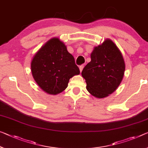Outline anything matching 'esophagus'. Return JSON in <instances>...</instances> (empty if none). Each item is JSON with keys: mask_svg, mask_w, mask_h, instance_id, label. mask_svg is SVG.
I'll list each match as a JSON object with an SVG mask.
<instances>
[{"mask_svg": "<svg viewBox=\"0 0 148 148\" xmlns=\"http://www.w3.org/2000/svg\"><path fill=\"white\" fill-rule=\"evenodd\" d=\"M83 68H84V65H80V67H79V69H80V71L81 72H82V71H83Z\"/></svg>", "mask_w": 148, "mask_h": 148, "instance_id": "esophagus-1", "label": "esophagus"}]
</instances>
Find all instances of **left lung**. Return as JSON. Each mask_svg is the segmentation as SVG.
I'll use <instances>...</instances> for the list:
<instances>
[{
  "label": "left lung",
  "mask_w": 148,
  "mask_h": 148,
  "mask_svg": "<svg viewBox=\"0 0 148 148\" xmlns=\"http://www.w3.org/2000/svg\"><path fill=\"white\" fill-rule=\"evenodd\" d=\"M90 58L81 73L86 80V88L99 99L108 97L116 90L123 79L125 63L121 52L112 40L106 39L95 47Z\"/></svg>",
  "instance_id": "1"
}]
</instances>
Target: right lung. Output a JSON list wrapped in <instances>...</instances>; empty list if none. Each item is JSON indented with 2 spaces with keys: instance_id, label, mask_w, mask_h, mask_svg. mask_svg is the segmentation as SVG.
<instances>
[{
  "instance_id": "add662e5",
  "label": "right lung",
  "mask_w": 148,
  "mask_h": 148,
  "mask_svg": "<svg viewBox=\"0 0 148 148\" xmlns=\"http://www.w3.org/2000/svg\"><path fill=\"white\" fill-rule=\"evenodd\" d=\"M31 71L39 87L49 95L63 91L69 79L80 73L73 56L58 38L49 40L35 54Z\"/></svg>"
}]
</instances>
